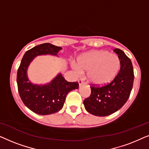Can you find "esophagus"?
Returning a JSON list of instances; mask_svg holds the SVG:
<instances>
[{
    "instance_id": "34e87169",
    "label": "esophagus",
    "mask_w": 149,
    "mask_h": 149,
    "mask_svg": "<svg viewBox=\"0 0 149 149\" xmlns=\"http://www.w3.org/2000/svg\"><path fill=\"white\" fill-rule=\"evenodd\" d=\"M79 86H81V85L85 84V81L83 80V79H79Z\"/></svg>"
}]
</instances>
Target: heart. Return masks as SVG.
<instances>
[{
	"mask_svg": "<svg viewBox=\"0 0 149 149\" xmlns=\"http://www.w3.org/2000/svg\"><path fill=\"white\" fill-rule=\"evenodd\" d=\"M81 70L88 71V80L101 86L113 80L119 72L121 63L117 56L107 51H93L83 55L78 60Z\"/></svg>",
	"mask_w": 149,
	"mask_h": 149,
	"instance_id": "obj_1",
	"label": "heart"
}]
</instances>
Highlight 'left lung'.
Listing matches in <instances>:
<instances>
[{"label":"left lung","instance_id":"left-lung-1","mask_svg":"<svg viewBox=\"0 0 149 149\" xmlns=\"http://www.w3.org/2000/svg\"><path fill=\"white\" fill-rule=\"evenodd\" d=\"M118 55L121 68L111 82L103 86L91 85V95L83 101L87 112L105 117L119 110L129 98L133 87L134 74L132 61L123 51L114 49Z\"/></svg>","mask_w":149,"mask_h":149}]
</instances>
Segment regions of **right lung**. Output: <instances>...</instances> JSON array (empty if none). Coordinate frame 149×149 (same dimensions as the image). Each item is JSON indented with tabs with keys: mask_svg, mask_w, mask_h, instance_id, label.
<instances>
[{
	"mask_svg": "<svg viewBox=\"0 0 149 149\" xmlns=\"http://www.w3.org/2000/svg\"><path fill=\"white\" fill-rule=\"evenodd\" d=\"M61 49L60 47L48 42L34 47L25 53L17 70V83L19 96L26 107L38 115H50L58 112L64 106L69 91L79 88L78 82H68L61 74L47 85H34L29 81L27 69L33 59L40 55L57 56Z\"/></svg>",
	"mask_w": 149,
	"mask_h": 149,
	"instance_id": "add662e5",
	"label": "right lung"
}]
</instances>
